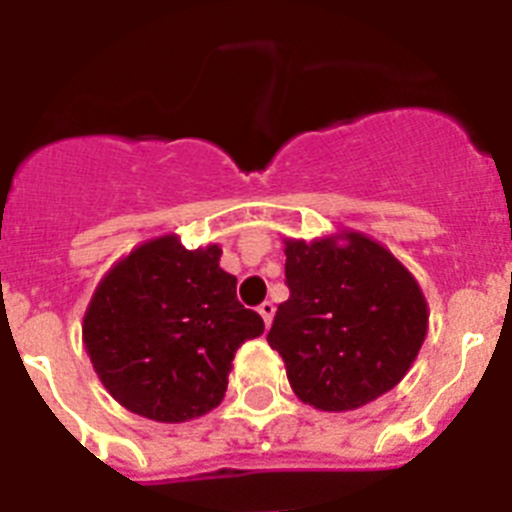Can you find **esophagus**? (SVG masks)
Segmentation results:
<instances>
[{
    "mask_svg": "<svg viewBox=\"0 0 512 512\" xmlns=\"http://www.w3.org/2000/svg\"><path fill=\"white\" fill-rule=\"evenodd\" d=\"M274 312H277V307H274V302H261L259 305V315L261 318H264V323H266V328H269L271 325V320H274Z\"/></svg>",
    "mask_w": 512,
    "mask_h": 512,
    "instance_id": "1",
    "label": "esophagus"
}]
</instances>
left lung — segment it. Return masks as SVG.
Returning <instances> with one entry per match:
<instances>
[{"mask_svg": "<svg viewBox=\"0 0 512 512\" xmlns=\"http://www.w3.org/2000/svg\"><path fill=\"white\" fill-rule=\"evenodd\" d=\"M284 253L289 300L266 341L295 395L343 413L400 384L428 333V302L402 261L356 230L284 238Z\"/></svg>", "mask_w": 512, "mask_h": 512, "instance_id": "obj_1", "label": "left lung"}]
</instances>
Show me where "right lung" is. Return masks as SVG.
Masks as SVG:
<instances>
[{"label":"right lung","instance_id":"obj_1","mask_svg":"<svg viewBox=\"0 0 512 512\" xmlns=\"http://www.w3.org/2000/svg\"><path fill=\"white\" fill-rule=\"evenodd\" d=\"M223 248L187 251L158 235L122 256L89 300L81 338L104 390L156 423H184L223 402L233 356L264 333L235 297Z\"/></svg>","mask_w":512,"mask_h":512}]
</instances>
